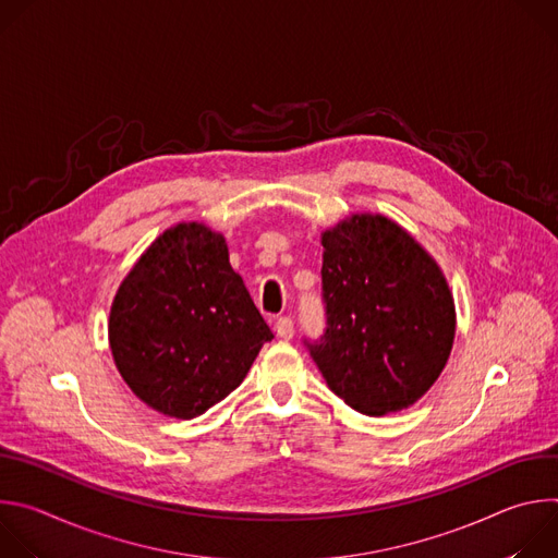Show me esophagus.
Returning a JSON list of instances; mask_svg holds the SVG:
<instances>
[{
    "mask_svg": "<svg viewBox=\"0 0 558 558\" xmlns=\"http://www.w3.org/2000/svg\"><path fill=\"white\" fill-rule=\"evenodd\" d=\"M276 336L282 340H291L293 338V320L291 317H278L276 320Z\"/></svg>",
    "mask_w": 558,
    "mask_h": 558,
    "instance_id": "obj_1",
    "label": "esophagus"
}]
</instances>
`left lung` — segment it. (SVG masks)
I'll return each instance as SVG.
<instances>
[{
  "instance_id": "obj_1",
  "label": "left lung",
  "mask_w": 558,
  "mask_h": 558,
  "mask_svg": "<svg viewBox=\"0 0 558 558\" xmlns=\"http://www.w3.org/2000/svg\"><path fill=\"white\" fill-rule=\"evenodd\" d=\"M327 329L304 340L329 388L379 417L415 404L444 371L454 300L439 265L379 214H353L323 233Z\"/></svg>"
}]
</instances>
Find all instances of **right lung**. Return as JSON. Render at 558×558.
I'll return each mask as SVG.
<instances>
[{"label":"right lung","mask_w":558,"mask_h":558,"mask_svg":"<svg viewBox=\"0 0 558 558\" xmlns=\"http://www.w3.org/2000/svg\"><path fill=\"white\" fill-rule=\"evenodd\" d=\"M108 336L132 392L177 420L225 400L274 338L222 233L203 222H179L145 250L114 295Z\"/></svg>","instance_id":"right-lung-1"}]
</instances>
